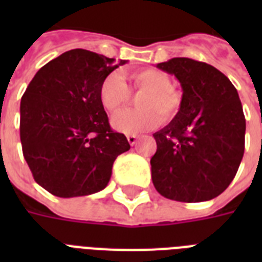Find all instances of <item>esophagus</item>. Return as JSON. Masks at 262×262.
Masks as SVG:
<instances>
[{"mask_svg": "<svg viewBox=\"0 0 262 262\" xmlns=\"http://www.w3.org/2000/svg\"><path fill=\"white\" fill-rule=\"evenodd\" d=\"M127 141H129V144H130V145H135V144L137 143V136L127 135Z\"/></svg>", "mask_w": 262, "mask_h": 262, "instance_id": "1", "label": "esophagus"}]
</instances>
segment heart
I'll use <instances>...</instances> for the list:
<instances>
[{
	"label": "heart",
	"instance_id": "b5f03b06",
	"mask_svg": "<svg viewBox=\"0 0 262 262\" xmlns=\"http://www.w3.org/2000/svg\"><path fill=\"white\" fill-rule=\"evenodd\" d=\"M132 87L141 91L137 100V110L119 113L113 118V126L126 135H137L155 127L160 122L172 119L178 114L182 96L171 87V79L159 69L147 68L129 73ZM132 94L126 83L118 73L107 75L99 87V99L103 107L110 113H117L130 102Z\"/></svg>",
	"mask_w": 262,
	"mask_h": 262
}]
</instances>
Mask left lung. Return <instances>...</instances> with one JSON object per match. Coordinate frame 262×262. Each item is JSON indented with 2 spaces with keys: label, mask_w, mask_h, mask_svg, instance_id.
<instances>
[{
  "label": "left lung",
  "mask_w": 262,
  "mask_h": 262,
  "mask_svg": "<svg viewBox=\"0 0 262 262\" xmlns=\"http://www.w3.org/2000/svg\"><path fill=\"white\" fill-rule=\"evenodd\" d=\"M158 68L179 80L183 94L178 114L154 135V186L182 203L215 199L244 158L246 119L236 88L216 68L195 59L171 58Z\"/></svg>",
  "instance_id": "obj_1"
}]
</instances>
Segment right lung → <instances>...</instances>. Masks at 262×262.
Listing matches in <instances>:
<instances>
[{
  "label": "right lung",
  "instance_id": "add662e5",
  "mask_svg": "<svg viewBox=\"0 0 262 262\" xmlns=\"http://www.w3.org/2000/svg\"><path fill=\"white\" fill-rule=\"evenodd\" d=\"M123 63L75 49L47 62L28 84L20 103L23 155L36 183L51 194L100 191L117 156L129 151L99 99L102 80Z\"/></svg>",
  "mask_w": 262,
  "mask_h": 262
}]
</instances>
